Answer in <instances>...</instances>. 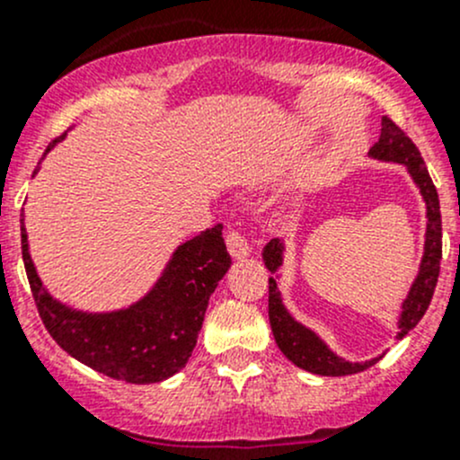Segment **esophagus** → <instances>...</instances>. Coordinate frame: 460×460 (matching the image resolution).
<instances>
[{
  "label": "esophagus",
  "instance_id": "1",
  "mask_svg": "<svg viewBox=\"0 0 460 460\" xmlns=\"http://www.w3.org/2000/svg\"><path fill=\"white\" fill-rule=\"evenodd\" d=\"M226 247H229V253L235 260L247 258L252 253V247H249V240L243 229H229V234H226Z\"/></svg>",
  "mask_w": 460,
  "mask_h": 460
}]
</instances>
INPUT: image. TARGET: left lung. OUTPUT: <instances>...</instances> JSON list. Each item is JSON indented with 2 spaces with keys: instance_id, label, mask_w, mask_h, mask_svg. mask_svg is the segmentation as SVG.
<instances>
[{
  "instance_id": "8db88e82",
  "label": "left lung",
  "mask_w": 460,
  "mask_h": 460,
  "mask_svg": "<svg viewBox=\"0 0 460 460\" xmlns=\"http://www.w3.org/2000/svg\"><path fill=\"white\" fill-rule=\"evenodd\" d=\"M369 155L378 157L385 162H401L410 169L411 178L419 184L420 193H423L425 204H428V234H425V256L420 262V271L416 276L414 285H411L410 296L402 303L401 314V332L396 338L407 336L411 329L419 324V320L428 312L431 296H434L436 282H438L440 273V258H443V225H440V204L438 193H436L434 182H431L428 166H425L423 155L416 148V144L410 140L405 131L398 127L394 119L383 118V128H380L378 142L369 148ZM264 264L271 273L278 271L282 264V243L280 240H271L267 243L262 252ZM269 323H271L273 338H276L278 347L282 354L300 369L318 374V376H349L365 372L372 367L376 360L367 363H347V360L338 358L327 349L323 341L314 332L305 329L303 324L296 323L294 318L287 314L285 305H282L280 291H278L276 278H269Z\"/></svg>"
}]
</instances>
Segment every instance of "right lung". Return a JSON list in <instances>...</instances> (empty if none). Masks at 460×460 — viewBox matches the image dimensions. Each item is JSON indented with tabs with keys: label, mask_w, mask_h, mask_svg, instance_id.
<instances>
[{
	"label": "right lung",
	"mask_w": 460,
	"mask_h": 460,
	"mask_svg": "<svg viewBox=\"0 0 460 460\" xmlns=\"http://www.w3.org/2000/svg\"><path fill=\"white\" fill-rule=\"evenodd\" d=\"M22 258L37 312L53 341L95 372L136 385L160 383L187 365L208 298L231 267L222 225H216L175 249L157 285L140 303L113 314H82L44 289L24 226Z\"/></svg>",
	"instance_id": "obj_1"
}]
</instances>
